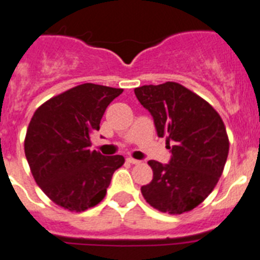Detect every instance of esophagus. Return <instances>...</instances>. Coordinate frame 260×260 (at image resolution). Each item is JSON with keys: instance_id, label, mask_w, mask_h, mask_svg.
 I'll use <instances>...</instances> for the list:
<instances>
[{"instance_id": "obj_1", "label": "esophagus", "mask_w": 260, "mask_h": 260, "mask_svg": "<svg viewBox=\"0 0 260 260\" xmlns=\"http://www.w3.org/2000/svg\"><path fill=\"white\" fill-rule=\"evenodd\" d=\"M126 161L131 164H140L141 163L140 160H136V159H134V157H128V159H126Z\"/></svg>"}]
</instances>
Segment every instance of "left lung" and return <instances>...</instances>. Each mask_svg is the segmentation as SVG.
<instances>
[{"label": "left lung", "mask_w": 260, "mask_h": 260, "mask_svg": "<svg viewBox=\"0 0 260 260\" xmlns=\"http://www.w3.org/2000/svg\"><path fill=\"white\" fill-rule=\"evenodd\" d=\"M135 94L172 152L170 164L149 160L153 179L141 193L161 212H188L210 195L223 174L230 149L224 123L204 99L178 82L139 86Z\"/></svg>", "instance_id": "8db88e82"}]
</instances>
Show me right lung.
<instances>
[{
    "mask_svg": "<svg viewBox=\"0 0 260 260\" xmlns=\"http://www.w3.org/2000/svg\"><path fill=\"white\" fill-rule=\"evenodd\" d=\"M120 88L86 82L52 97L37 108L25 136V156L40 188L57 206L81 212L104 199L121 155L90 151L105 109Z\"/></svg>",
    "mask_w": 260,
    "mask_h": 260,
    "instance_id": "right-lung-1",
    "label": "right lung"
}]
</instances>
